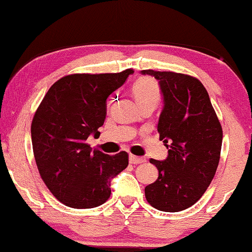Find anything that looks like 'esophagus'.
Segmentation results:
<instances>
[{"mask_svg":"<svg viewBox=\"0 0 252 252\" xmlns=\"http://www.w3.org/2000/svg\"><path fill=\"white\" fill-rule=\"evenodd\" d=\"M129 162L133 165H138V164H143V162H146V159L141 158V157H137V156H129Z\"/></svg>","mask_w":252,"mask_h":252,"instance_id":"34e87169","label":"esophagus"}]
</instances>
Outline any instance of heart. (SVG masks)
Here are the masks:
<instances>
[{
    "label": "heart",
    "instance_id": "heart-1",
    "mask_svg": "<svg viewBox=\"0 0 252 252\" xmlns=\"http://www.w3.org/2000/svg\"><path fill=\"white\" fill-rule=\"evenodd\" d=\"M133 94L139 106L144 103H157L159 100V90L158 86L152 79L144 78L139 79L133 85Z\"/></svg>",
    "mask_w": 252,
    "mask_h": 252
}]
</instances>
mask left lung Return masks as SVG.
Returning <instances> with one entry per match:
<instances>
[{
	"label": "left lung",
	"instance_id": "left-lung-1",
	"mask_svg": "<svg viewBox=\"0 0 252 252\" xmlns=\"http://www.w3.org/2000/svg\"><path fill=\"white\" fill-rule=\"evenodd\" d=\"M140 73L159 82L164 106L158 132L168 144L165 160H150L159 176L145 188V197L157 210L183 211L200 199L214 179L223 140L220 123L198 79L152 69Z\"/></svg>",
	"mask_w": 252,
	"mask_h": 252
}]
</instances>
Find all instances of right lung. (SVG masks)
<instances>
[{"label": "right lung", "mask_w": 252, "mask_h": 252, "mask_svg": "<svg viewBox=\"0 0 252 252\" xmlns=\"http://www.w3.org/2000/svg\"><path fill=\"white\" fill-rule=\"evenodd\" d=\"M134 73L72 74L55 82L32 123L38 172L53 196L74 209H92L111 196V182L128 165V155L108 156L86 140L100 134L107 97Z\"/></svg>", "instance_id": "obj_1"}]
</instances>
